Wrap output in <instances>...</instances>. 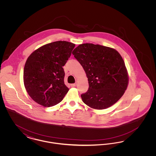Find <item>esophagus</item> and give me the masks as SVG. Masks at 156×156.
<instances>
[{
	"label": "esophagus",
	"instance_id": "1",
	"mask_svg": "<svg viewBox=\"0 0 156 156\" xmlns=\"http://www.w3.org/2000/svg\"><path fill=\"white\" fill-rule=\"evenodd\" d=\"M76 83L71 84V87H76Z\"/></svg>",
	"mask_w": 156,
	"mask_h": 156
}]
</instances>
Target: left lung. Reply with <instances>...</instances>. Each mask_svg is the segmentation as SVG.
<instances>
[{
	"label": "left lung",
	"mask_w": 156,
	"mask_h": 156,
	"mask_svg": "<svg viewBox=\"0 0 156 156\" xmlns=\"http://www.w3.org/2000/svg\"><path fill=\"white\" fill-rule=\"evenodd\" d=\"M88 78L89 88L81 94L83 103L96 109H104L122 97L128 84L125 64L115 49L101 45H79L73 51Z\"/></svg>",
	"instance_id": "8db88e82"
}]
</instances>
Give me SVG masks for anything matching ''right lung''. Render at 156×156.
I'll list each match as a JSON object with an SVG mask.
<instances>
[{"label": "right lung", "mask_w": 156, "mask_h": 156, "mask_svg": "<svg viewBox=\"0 0 156 156\" xmlns=\"http://www.w3.org/2000/svg\"><path fill=\"white\" fill-rule=\"evenodd\" d=\"M75 44L57 41L44 45L27 59L24 83L30 97L37 104L51 107L59 103L69 90L64 83L65 66Z\"/></svg>", "instance_id": "obj_1"}]
</instances>
